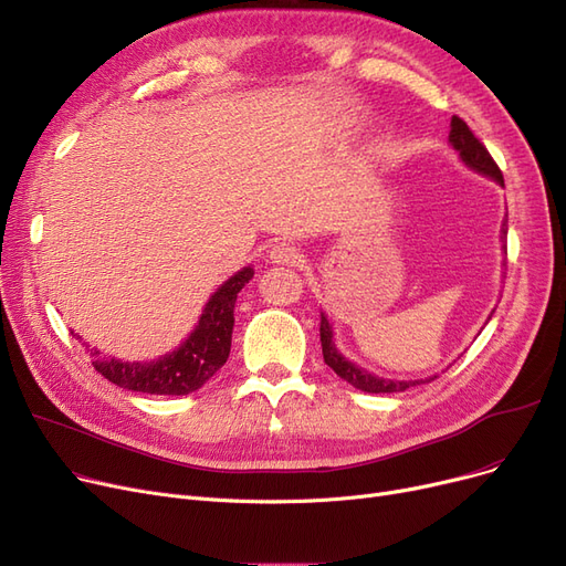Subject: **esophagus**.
I'll list each match as a JSON object with an SVG mask.
<instances>
[{
	"label": "esophagus",
	"instance_id": "obj_1",
	"mask_svg": "<svg viewBox=\"0 0 566 566\" xmlns=\"http://www.w3.org/2000/svg\"><path fill=\"white\" fill-rule=\"evenodd\" d=\"M268 259H270V263L289 265V263H296V259H298V251H296V247H294V244H289V242H277V244H272V247H270V251H268Z\"/></svg>",
	"mask_w": 566,
	"mask_h": 566
}]
</instances>
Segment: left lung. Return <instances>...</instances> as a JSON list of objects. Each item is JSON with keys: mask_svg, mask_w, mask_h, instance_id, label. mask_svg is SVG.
I'll return each mask as SVG.
<instances>
[{"mask_svg": "<svg viewBox=\"0 0 566 566\" xmlns=\"http://www.w3.org/2000/svg\"><path fill=\"white\" fill-rule=\"evenodd\" d=\"M450 144L459 151V156H462V160L471 167V170H475L480 175H488L496 184L504 186V175H501L499 165L494 163V158L485 149V144L471 133L469 125L459 116H452V123H450ZM506 235H509V226L504 221V226H501V238L506 240ZM319 336H322V352H324L326 366H331L345 382H349L352 387H357L361 391L394 394V391H406L408 387L433 380V378H427V380H385V378H378V375H373V373H368L359 366H354L338 352L336 343H333V326L328 324L326 315H322Z\"/></svg>", "mask_w": 566, "mask_h": 566, "instance_id": "obj_1", "label": "left lung"}]
</instances>
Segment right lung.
<instances>
[{"mask_svg":"<svg viewBox=\"0 0 566 566\" xmlns=\"http://www.w3.org/2000/svg\"><path fill=\"white\" fill-rule=\"evenodd\" d=\"M254 277V268H242L233 277L223 282L214 296L207 301L200 322L191 336L175 352L156 361H120L104 359L97 347L88 349L97 373L128 391L184 396L200 389L226 364L233 338V310L242 286ZM76 336V333H74ZM78 338V336H76ZM81 340V338H78ZM86 345V343H83ZM91 347V345H86Z\"/></svg>","mask_w":566,"mask_h":566,"instance_id":"right-lung-1","label":"right lung"}]
</instances>
